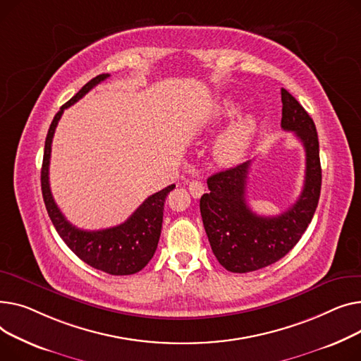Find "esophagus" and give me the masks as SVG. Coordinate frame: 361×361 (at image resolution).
Listing matches in <instances>:
<instances>
[{
	"label": "esophagus",
	"instance_id": "obj_1",
	"mask_svg": "<svg viewBox=\"0 0 361 361\" xmlns=\"http://www.w3.org/2000/svg\"><path fill=\"white\" fill-rule=\"evenodd\" d=\"M204 190H205V188L200 180L189 182V192L194 198H200L204 194Z\"/></svg>",
	"mask_w": 361,
	"mask_h": 361
}]
</instances>
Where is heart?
I'll list each match as a JSON object with an SVG mask.
<instances>
[{
  "mask_svg": "<svg viewBox=\"0 0 361 361\" xmlns=\"http://www.w3.org/2000/svg\"><path fill=\"white\" fill-rule=\"evenodd\" d=\"M238 114L235 104L227 103L223 106L220 116L231 118ZM257 131V121L253 116H245L236 122L217 140L216 157L220 163L233 164L239 161L249 150L253 135Z\"/></svg>",
  "mask_w": 361,
  "mask_h": 361,
  "instance_id": "obj_1",
  "label": "heart"
}]
</instances>
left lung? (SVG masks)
Here are the masks:
<instances>
[{
    "label": "left lung",
    "mask_w": 361,
    "mask_h": 361,
    "mask_svg": "<svg viewBox=\"0 0 361 361\" xmlns=\"http://www.w3.org/2000/svg\"><path fill=\"white\" fill-rule=\"evenodd\" d=\"M281 128L294 133L306 153L305 185L299 200L280 216L253 213L246 202L249 160L209 176V192L200 201L211 249L230 272L257 271L286 257L300 240L319 202L322 169L314 122L286 89H281Z\"/></svg>",
    "instance_id": "1"
}]
</instances>
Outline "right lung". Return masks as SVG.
<instances>
[{"label": "right lung", "mask_w": 361, "mask_h": 361, "mask_svg": "<svg viewBox=\"0 0 361 361\" xmlns=\"http://www.w3.org/2000/svg\"><path fill=\"white\" fill-rule=\"evenodd\" d=\"M108 77L109 74H100L90 80L74 97H71L66 104H62L58 114L54 116L45 141L40 183L49 219L61 239L67 243L75 255L87 265L106 274L131 275L141 271L154 255L161 233L164 201L169 192L175 189V185H169L167 188L148 197L125 223L93 231L77 228L63 217L54 201L49 186L51 145L58 121L61 119L63 111Z\"/></svg>", "instance_id": "right-lung-1"}]
</instances>
